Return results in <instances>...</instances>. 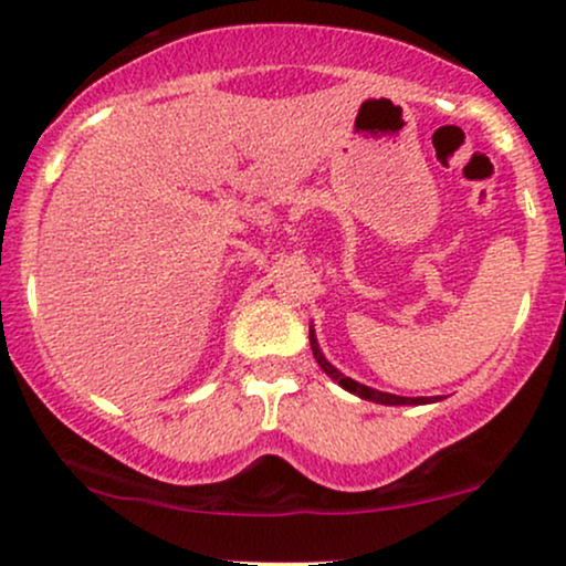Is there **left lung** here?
<instances>
[{"label":"left lung","mask_w":566,"mask_h":566,"mask_svg":"<svg viewBox=\"0 0 566 566\" xmlns=\"http://www.w3.org/2000/svg\"><path fill=\"white\" fill-rule=\"evenodd\" d=\"M308 337H311V350H314V359L319 361V367L324 369V373H327L329 378H333V380L337 382V386H343V388H346V391L356 394V396H361V399H367V401H375V405H388V407H394V405H426V401H433V399H426V396H418V399H409V396L382 394V391H375V388H369V386H361V382H356V380L346 378V375H343L340 369H335L333 365H329L327 359H324V354H322L319 343H316L314 327H311Z\"/></svg>","instance_id":"8db88e82"}]
</instances>
